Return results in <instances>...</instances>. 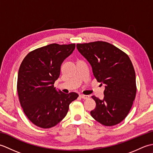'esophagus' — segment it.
Wrapping results in <instances>:
<instances>
[{
    "label": "esophagus",
    "instance_id": "34e87169",
    "mask_svg": "<svg viewBox=\"0 0 153 153\" xmlns=\"http://www.w3.org/2000/svg\"><path fill=\"white\" fill-rule=\"evenodd\" d=\"M81 98H82L83 99H89V95H79Z\"/></svg>",
    "mask_w": 153,
    "mask_h": 153
}]
</instances>
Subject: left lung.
<instances>
[{
  "label": "left lung",
  "instance_id": "left-lung-1",
  "mask_svg": "<svg viewBox=\"0 0 153 153\" xmlns=\"http://www.w3.org/2000/svg\"><path fill=\"white\" fill-rule=\"evenodd\" d=\"M77 50L92 67L97 82L105 85L104 99L92 96L96 107L91 115L106 126L118 124L130 111L135 98V72L129 56L104 41L77 44Z\"/></svg>",
  "mask_w": 153,
  "mask_h": 153
}]
</instances>
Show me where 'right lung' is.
Returning <instances> with one entry per match:
<instances>
[{
    "label": "right lung",
    "mask_w": 153,
    "mask_h": 153,
    "mask_svg": "<svg viewBox=\"0 0 153 153\" xmlns=\"http://www.w3.org/2000/svg\"><path fill=\"white\" fill-rule=\"evenodd\" d=\"M76 44L56 43L28 53L19 66L17 90L25 114L39 128H51L66 116L70 104L78 94L64 93L54 87L63 61L73 53Z\"/></svg>",
    "instance_id": "obj_1"
}]
</instances>
